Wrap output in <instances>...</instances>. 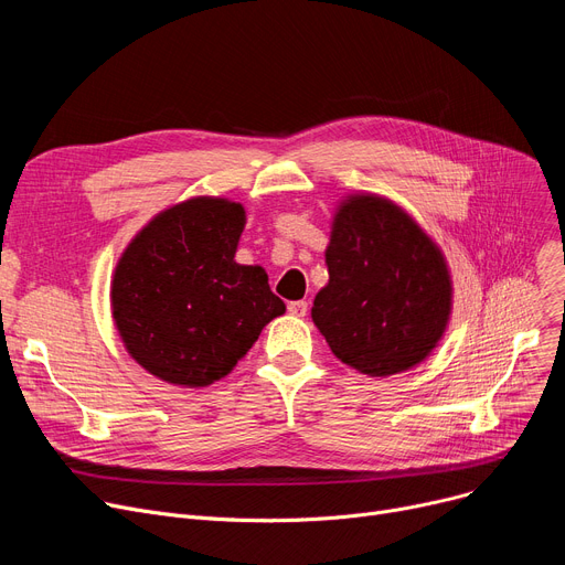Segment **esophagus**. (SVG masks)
Instances as JSON below:
<instances>
[{
	"mask_svg": "<svg viewBox=\"0 0 565 565\" xmlns=\"http://www.w3.org/2000/svg\"><path fill=\"white\" fill-rule=\"evenodd\" d=\"M307 311H309V305H307L305 300L288 302V313H290V316H298V318H302V316H307Z\"/></svg>",
	"mask_w": 565,
	"mask_h": 565,
	"instance_id": "1",
	"label": "esophagus"
}]
</instances>
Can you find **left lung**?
Masks as SVG:
<instances>
[{
  "label": "left lung",
  "mask_w": 565,
  "mask_h": 565,
  "mask_svg": "<svg viewBox=\"0 0 565 565\" xmlns=\"http://www.w3.org/2000/svg\"><path fill=\"white\" fill-rule=\"evenodd\" d=\"M324 263L330 281L311 318L343 364L387 377L435 350L451 316V275L401 205L377 194L341 201Z\"/></svg>",
  "instance_id": "obj_1"
}]
</instances>
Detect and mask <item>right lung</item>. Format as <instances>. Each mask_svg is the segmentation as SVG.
Masks as SVG:
<instances>
[{"mask_svg":"<svg viewBox=\"0 0 565 565\" xmlns=\"http://www.w3.org/2000/svg\"><path fill=\"white\" fill-rule=\"evenodd\" d=\"M245 207L194 196L148 222L116 263L111 316L130 358L178 387L228 375L286 311L260 265L235 263Z\"/></svg>","mask_w":565,"mask_h":565,"instance_id":"add662e5","label":"right lung"}]
</instances>
